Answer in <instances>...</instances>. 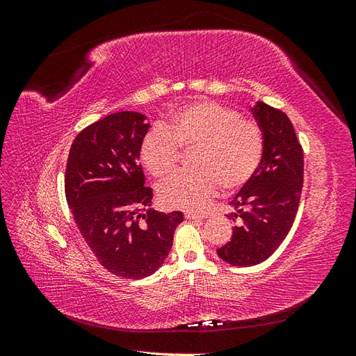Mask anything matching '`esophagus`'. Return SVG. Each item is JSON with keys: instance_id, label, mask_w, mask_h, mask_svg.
<instances>
[{"instance_id": "obj_1", "label": "esophagus", "mask_w": 356, "mask_h": 356, "mask_svg": "<svg viewBox=\"0 0 356 356\" xmlns=\"http://www.w3.org/2000/svg\"><path fill=\"white\" fill-rule=\"evenodd\" d=\"M184 217H186V220H203L204 215H199V213H195L191 211H186Z\"/></svg>"}]
</instances>
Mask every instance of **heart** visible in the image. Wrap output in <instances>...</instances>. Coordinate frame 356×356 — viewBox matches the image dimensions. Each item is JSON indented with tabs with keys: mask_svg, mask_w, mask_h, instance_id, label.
Segmentation results:
<instances>
[{
	"mask_svg": "<svg viewBox=\"0 0 356 356\" xmlns=\"http://www.w3.org/2000/svg\"><path fill=\"white\" fill-rule=\"evenodd\" d=\"M179 147H197L195 170H181L159 186V199L168 208L202 211L222 186H245L263 157L264 138L255 122L212 101H197L172 111L144 135L139 156L152 175H168L179 160Z\"/></svg>",
	"mask_w": 356,
	"mask_h": 356,
	"instance_id": "obj_1",
	"label": "heart"
}]
</instances>
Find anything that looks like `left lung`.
Listing matches in <instances>:
<instances>
[{
  "label": "left lung",
  "mask_w": 356,
  "mask_h": 356,
  "mask_svg": "<svg viewBox=\"0 0 356 356\" xmlns=\"http://www.w3.org/2000/svg\"><path fill=\"white\" fill-rule=\"evenodd\" d=\"M251 113L261 127L264 149L254 177L230 202L227 217L238 224L217 254L232 266L266 261L289 233L303 188V149L293 123L281 110L258 101Z\"/></svg>",
  "instance_id": "obj_1"
}]
</instances>
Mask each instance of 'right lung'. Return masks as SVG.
I'll return each mask as SVG.
<instances>
[{
  "label": "right lung",
  "instance_id": "add662e5",
  "mask_svg": "<svg viewBox=\"0 0 356 356\" xmlns=\"http://www.w3.org/2000/svg\"><path fill=\"white\" fill-rule=\"evenodd\" d=\"M145 118L122 111L83 129L65 172L67 202L83 239L106 270L127 279L147 277L165 263L184 220L179 211L147 209L153 190L144 187L139 165Z\"/></svg>",
  "mask_w": 356,
  "mask_h": 356
}]
</instances>
